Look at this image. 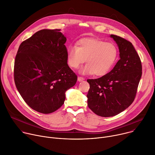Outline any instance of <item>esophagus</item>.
Instances as JSON below:
<instances>
[{"label": "esophagus", "mask_w": 155, "mask_h": 155, "mask_svg": "<svg viewBox=\"0 0 155 155\" xmlns=\"http://www.w3.org/2000/svg\"><path fill=\"white\" fill-rule=\"evenodd\" d=\"M85 80V79H84V78L81 77H78V81H83Z\"/></svg>", "instance_id": "1"}]
</instances>
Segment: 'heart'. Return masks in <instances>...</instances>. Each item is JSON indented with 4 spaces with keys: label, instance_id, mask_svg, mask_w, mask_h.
<instances>
[{
    "label": "heart",
    "instance_id": "1",
    "mask_svg": "<svg viewBox=\"0 0 155 155\" xmlns=\"http://www.w3.org/2000/svg\"><path fill=\"white\" fill-rule=\"evenodd\" d=\"M118 56L119 49L114 43L96 38H84L78 42L77 46L68 48L67 62L70 67L77 68L85 61L87 64L81 68L80 74L103 76L114 67Z\"/></svg>",
    "mask_w": 155,
    "mask_h": 155
}]
</instances>
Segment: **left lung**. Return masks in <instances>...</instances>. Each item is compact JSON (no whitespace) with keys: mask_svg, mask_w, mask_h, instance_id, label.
Instances as JSON below:
<instances>
[{"mask_svg":"<svg viewBox=\"0 0 155 155\" xmlns=\"http://www.w3.org/2000/svg\"><path fill=\"white\" fill-rule=\"evenodd\" d=\"M119 50L120 59L110 72L97 79H88V106L101 117L114 116L134 101L142 74L139 55L130 42L110 35Z\"/></svg>","mask_w":155,"mask_h":155,"instance_id":"1","label":"left lung"}]
</instances>
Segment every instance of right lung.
I'll use <instances>...</instances> for the list:
<instances>
[{"label":"right lung","instance_id":"1","mask_svg":"<svg viewBox=\"0 0 155 155\" xmlns=\"http://www.w3.org/2000/svg\"><path fill=\"white\" fill-rule=\"evenodd\" d=\"M61 30L44 29L21 43L14 64V80L26 103L49 114L60 108L77 76L67 62V38Z\"/></svg>","mask_w":155,"mask_h":155}]
</instances>
